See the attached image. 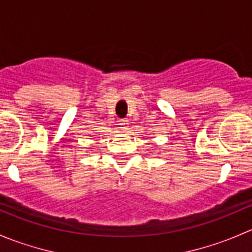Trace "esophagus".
<instances>
[{
  "mask_svg": "<svg viewBox=\"0 0 252 252\" xmlns=\"http://www.w3.org/2000/svg\"><path fill=\"white\" fill-rule=\"evenodd\" d=\"M128 119H121V121H119V128H121V130H126V129H128Z\"/></svg>",
  "mask_w": 252,
  "mask_h": 252,
  "instance_id": "esophagus-1",
  "label": "esophagus"
}]
</instances>
